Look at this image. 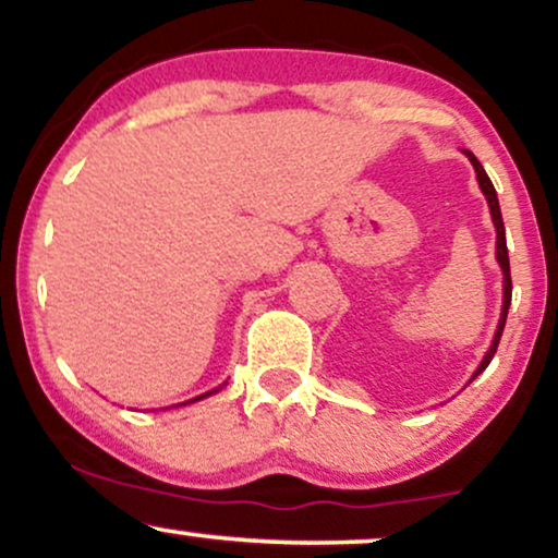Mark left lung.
I'll return each instance as SVG.
<instances>
[{
  "label": "left lung",
  "mask_w": 558,
  "mask_h": 558,
  "mask_svg": "<svg viewBox=\"0 0 558 558\" xmlns=\"http://www.w3.org/2000/svg\"><path fill=\"white\" fill-rule=\"evenodd\" d=\"M466 157H470V162L475 165L480 189H483L485 198H488V207H490V215H493V226H496V235H498V241H496V259H498V265H501V270H504V312H501V323H498L496 338H493L488 354H485V360L480 362V367H477V373H475V377H477L480 373H483L485 367H488L490 360H493V354H496V349H498V341H501V332H504V325H506V315H509V304H511V272H509V252H506L504 217H501V207H498L496 189H493L490 178L485 175V170H483V165H480V159H477L475 155H472V151H466Z\"/></svg>",
  "instance_id": "obj_1"
}]
</instances>
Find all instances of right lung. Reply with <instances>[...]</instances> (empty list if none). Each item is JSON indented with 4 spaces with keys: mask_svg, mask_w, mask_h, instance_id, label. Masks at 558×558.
Segmentation results:
<instances>
[{
    "mask_svg": "<svg viewBox=\"0 0 558 558\" xmlns=\"http://www.w3.org/2000/svg\"><path fill=\"white\" fill-rule=\"evenodd\" d=\"M209 393H213V390H209ZM209 393H204V396H209ZM204 396H198V399H204ZM196 401V399H194Z\"/></svg>",
    "mask_w": 558,
    "mask_h": 558,
    "instance_id": "add662e5",
    "label": "right lung"
}]
</instances>
